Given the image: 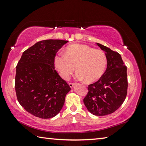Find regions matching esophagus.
<instances>
[{"label": "esophagus", "mask_w": 146, "mask_h": 146, "mask_svg": "<svg viewBox=\"0 0 146 146\" xmlns=\"http://www.w3.org/2000/svg\"><path fill=\"white\" fill-rule=\"evenodd\" d=\"M75 85V83H69V85H70V86L71 88H73V86Z\"/></svg>", "instance_id": "1"}]
</instances>
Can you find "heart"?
<instances>
[{
	"mask_svg": "<svg viewBox=\"0 0 146 146\" xmlns=\"http://www.w3.org/2000/svg\"><path fill=\"white\" fill-rule=\"evenodd\" d=\"M54 64L64 80L70 78L76 67L77 79L92 83L97 81L104 75L107 65V58L100 49L74 44L68 46L65 54L58 52L55 56Z\"/></svg>",
	"mask_w": 146,
	"mask_h": 146,
	"instance_id": "heart-1",
	"label": "heart"
}]
</instances>
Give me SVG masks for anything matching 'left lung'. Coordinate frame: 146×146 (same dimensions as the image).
Here are the masks:
<instances>
[{
	"label": "left lung",
	"mask_w": 146,
	"mask_h": 146,
	"mask_svg": "<svg viewBox=\"0 0 146 146\" xmlns=\"http://www.w3.org/2000/svg\"><path fill=\"white\" fill-rule=\"evenodd\" d=\"M105 51L107 58L106 71L97 82L88 86L83 102L90 112L104 116L113 113L123 103L127 94V67L120 54L97 43Z\"/></svg>",
	"instance_id": "obj_1"
}]
</instances>
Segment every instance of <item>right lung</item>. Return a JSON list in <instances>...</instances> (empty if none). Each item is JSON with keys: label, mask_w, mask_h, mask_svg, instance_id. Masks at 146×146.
<instances>
[{"label": "right lung", "mask_w": 146, "mask_h": 146, "mask_svg": "<svg viewBox=\"0 0 146 146\" xmlns=\"http://www.w3.org/2000/svg\"><path fill=\"white\" fill-rule=\"evenodd\" d=\"M68 41L43 40L24 51L16 66L15 89L19 103L33 115L50 119L63 108L69 85L55 70L54 58Z\"/></svg>", "instance_id": "right-lung-1"}]
</instances>
